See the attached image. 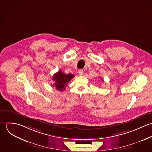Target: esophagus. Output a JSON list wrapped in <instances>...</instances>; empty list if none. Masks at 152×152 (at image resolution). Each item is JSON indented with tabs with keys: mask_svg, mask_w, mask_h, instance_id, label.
<instances>
[{
	"mask_svg": "<svg viewBox=\"0 0 152 152\" xmlns=\"http://www.w3.org/2000/svg\"><path fill=\"white\" fill-rule=\"evenodd\" d=\"M83 74H84V71H83V69H80V70L78 71V74H79L80 75H83Z\"/></svg>",
	"mask_w": 152,
	"mask_h": 152,
	"instance_id": "1",
	"label": "esophagus"
}]
</instances>
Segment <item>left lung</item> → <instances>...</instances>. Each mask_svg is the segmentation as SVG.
I'll return each mask as SVG.
<instances>
[{
  "instance_id": "left-lung-1",
  "label": "left lung",
  "mask_w": 152,
  "mask_h": 152,
  "mask_svg": "<svg viewBox=\"0 0 152 152\" xmlns=\"http://www.w3.org/2000/svg\"><path fill=\"white\" fill-rule=\"evenodd\" d=\"M101 80H102V81H103V79H101Z\"/></svg>"
}]
</instances>
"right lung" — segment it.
<instances>
[{
    "label": "right lung",
    "mask_w": 152,
    "mask_h": 152,
    "mask_svg": "<svg viewBox=\"0 0 152 152\" xmlns=\"http://www.w3.org/2000/svg\"><path fill=\"white\" fill-rule=\"evenodd\" d=\"M74 77V75L71 74H66L61 70H59L57 72L55 73L52 77V80L55 81L54 84L52 86L56 87L57 90L63 91L65 89L68 83Z\"/></svg>",
    "instance_id": "1"
}]
</instances>
